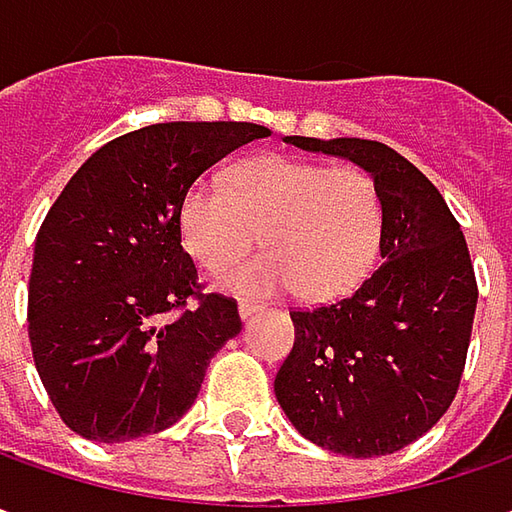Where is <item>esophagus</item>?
Listing matches in <instances>:
<instances>
[{
    "label": "esophagus",
    "instance_id": "1",
    "mask_svg": "<svg viewBox=\"0 0 512 512\" xmlns=\"http://www.w3.org/2000/svg\"><path fill=\"white\" fill-rule=\"evenodd\" d=\"M263 309L260 303H255V300H240L238 303V314H240V320H249L252 314H257V311Z\"/></svg>",
    "mask_w": 512,
    "mask_h": 512
}]
</instances>
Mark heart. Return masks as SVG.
I'll return each mask as SVG.
<instances>
[{
  "mask_svg": "<svg viewBox=\"0 0 512 512\" xmlns=\"http://www.w3.org/2000/svg\"><path fill=\"white\" fill-rule=\"evenodd\" d=\"M382 226V198L368 172L280 155L235 167L226 189L195 184L181 203L184 246L212 272L249 255L260 235L269 246L223 274V289H300L311 303L337 300L360 286L377 263Z\"/></svg>",
  "mask_w": 512,
  "mask_h": 512,
  "instance_id": "1",
  "label": "heart"
}]
</instances>
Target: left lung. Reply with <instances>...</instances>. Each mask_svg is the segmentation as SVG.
<instances>
[{
    "label": "left lung",
    "instance_id": "8db88e82",
    "mask_svg": "<svg viewBox=\"0 0 512 512\" xmlns=\"http://www.w3.org/2000/svg\"><path fill=\"white\" fill-rule=\"evenodd\" d=\"M286 144L362 167L379 189L382 266L340 303L291 311L294 348L274 394L309 442L354 459L411 445L442 419L465 371L476 274L439 189L397 150L365 138Z\"/></svg>",
    "mask_w": 512,
    "mask_h": 512
}]
</instances>
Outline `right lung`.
Instances as JSON below:
<instances>
[{"instance_id":"add662e5","label":"right lung","mask_w":512,"mask_h":512,"mask_svg":"<svg viewBox=\"0 0 512 512\" xmlns=\"http://www.w3.org/2000/svg\"><path fill=\"white\" fill-rule=\"evenodd\" d=\"M266 135L246 121L141 127L93 152L50 206L33 249L27 334L70 431L130 442L192 408L240 317L232 297L201 294L181 246V203L206 169Z\"/></svg>"}]
</instances>
